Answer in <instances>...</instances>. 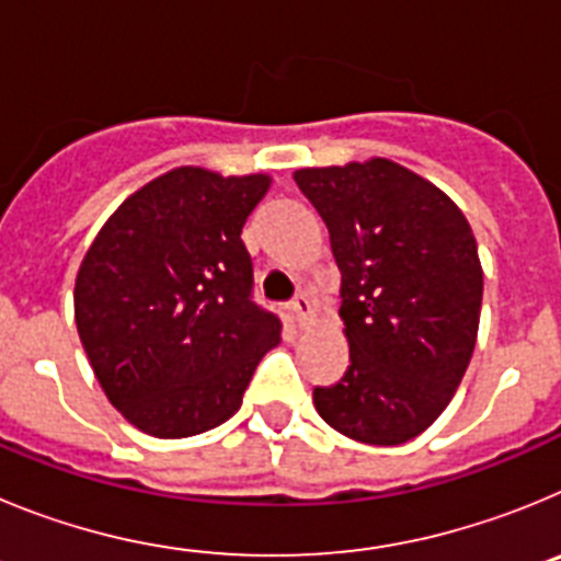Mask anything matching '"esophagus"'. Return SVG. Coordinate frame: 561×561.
I'll list each match as a JSON object with an SVG mask.
<instances>
[{
  "label": "esophagus",
  "instance_id": "esophagus-1",
  "mask_svg": "<svg viewBox=\"0 0 561 561\" xmlns=\"http://www.w3.org/2000/svg\"><path fill=\"white\" fill-rule=\"evenodd\" d=\"M289 309H291V317H295V323L300 325V329L311 325V320H314V304H311L309 295H297L295 304H291Z\"/></svg>",
  "mask_w": 561,
  "mask_h": 561
}]
</instances>
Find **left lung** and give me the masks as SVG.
I'll use <instances>...</instances> for the list:
<instances>
[{
    "label": "left lung",
    "mask_w": 561,
    "mask_h": 561,
    "mask_svg": "<svg viewBox=\"0 0 561 561\" xmlns=\"http://www.w3.org/2000/svg\"><path fill=\"white\" fill-rule=\"evenodd\" d=\"M340 266L348 370L314 388L320 419L370 447L408 444L463 379L480 325L483 266L460 207L385 157L295 171Z\"/></svg>",
    "instance_id": "obj_1"
}]
</instances>
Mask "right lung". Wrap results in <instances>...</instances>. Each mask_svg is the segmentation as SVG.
I'll list each match as a JSON object with an SVG mask.
<instances>
[{"label": "right lung", "instance_id": "right-lung-1", "mask_svg": "<svg viewBox=\"0 0 561 561\" xmlns=\"http://www.w3.org/2000/svg\"><path fill=\"white\" fill-rule=\"evenodd\" d=\"M270 173H162L106 219L76 277V325L103 393L153 438L219 427L280 342L250 300L244 221Z\"/></svg>", "mask_w": 561, "mask_h": 561}]
</instances>
